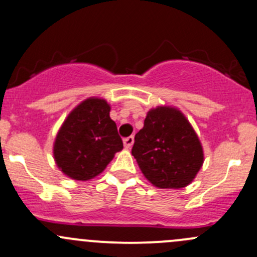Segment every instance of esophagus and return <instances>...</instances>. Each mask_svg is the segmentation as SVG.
I'll return each mask as SVG.
<instances>
[{"mask_svg":"<svg viewBox=\"0 0 257 257\" xmlns=\"http://www.w3.org/2000/svg\"><path fill=\"white\" fill-rule=\"evenodd\" d=\"M123 143H124V148H125V149H131L134 144V137L131 136L128 138H124Z\"/></svg>","mask_w":257,"mask_h":257,"instance_id":"obj_1","label":"esophagus"}]
</instances>
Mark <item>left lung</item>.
<instances>
[{"label": "left lung", "mask_w": 257, "mask_h": 257, "mask_svg": "<svg viewBox=\"0 0 257 257\" xmlns=\"http://www.w3.org/2000/svg\"><path fill=\"white\" fill-rule=\"evenodd\" d=\"M132 154L144 176L159 188L190 185L203 165L201 142L177 108L161 106L148 112L134 138Z\"/></svg>", "instance_id": "obj_1"}]
</instances>
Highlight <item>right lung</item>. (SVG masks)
I'll return each instance as SVG.
<instances>
[{
    "instance_id": "add662e5",
    "label": "right lung",
    "mask_w": 257,
    "mask_h": 257,
    "mask_svg": "<svg viewBox=\"0 0 257 257\" xmlns=\"http://www.w3.org/2000/svg\"><path fill=\"white\" fill-rule=\"evenodd\" d=\"M104 99H85L59 129L54 143V159L59 169L72 180L87 181L101 174L123 149L117 125L109 117Z\"/></svg>"
}]
</instances>
